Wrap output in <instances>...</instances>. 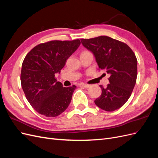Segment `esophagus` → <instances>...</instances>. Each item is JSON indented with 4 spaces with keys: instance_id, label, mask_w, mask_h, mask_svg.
Returning a JSON list of instances; mask_svg holds the SVG:
<instances>
[{
    "instance_id": "esophagus-1",
    "label": "esophagus",
    "mask_w": 158,
    "mask_h": 158,
    "mask_svg": "<svg viewBox=\"0 0 158 158\" xmlns=\"http://www.w3.org/2000/svg\"><path fill=\"white\" fill-rule=\"evenodd\" d=\"M81 86H82L85 88H88L91 86V85H89V84H81Z\"/></svg>"
}]
</instances>
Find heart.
Listing matches in <instances>:
<instances>
[{
    "instance_id": "b5f03b06",
    "label": "heart",
    "mask_w": 158,
    "mask_h": 158,
    "mask_svg": "<svg viewBox=\"0 0 158 158\" xmlns=\"http://www.w3.org/2000/svg\"><path fill=\"white\" fill-rule=\"evenodd\" d=\"M84 52H87V51H84Z\"/></svg>"
}]
</instances>
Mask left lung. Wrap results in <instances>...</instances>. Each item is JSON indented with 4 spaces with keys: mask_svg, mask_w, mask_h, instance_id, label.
<instances>
[{
    "mask_svg": "<svg viewBox=\"0 0 158 158\" xmlns=\"http://www.w3.org/2000/svg\"><path fill=\"white\" fill-rule=\"evenodd\" d=\"M84 47L93 52L99 69L110 74L106 88L95 100L96 106L106 111L121 108L131 97L137 78V59L125 43L108 36L81 39Z\"/></svg>",
    "mask_w": 158,
    "mask_h": 158,
    "instance_id": "obj_1",
    "label": "left lung"
}]
</instances>
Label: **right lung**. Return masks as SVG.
I'll return each instance as SVG.
<instances>
[{
    "label": "right lung",
    "instance_id": "right-lung-1",
    "mask_svg": "<svg viewBox=\"0 0 158 158\" xmlns=\"http://www.w3.org/2000/svg\"><path fill=\"white\" fill-rule=\"evenodd\" d=\"M80 45L79 40L48 41L33 47L23 60L22 88L28 102L42 115L55 117L69 107L76 86L63 87L55 75Z\"/></svg>",
    "mask_w": 158,
    "mask_h": 158
}]
</instances>
